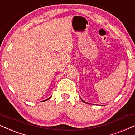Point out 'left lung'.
I'll list each match as a JSON object with an SVG mask.
<instances>
[{"label": "left lung", "mask_w": 135, "mask_h": 135, "mask_svg": "<svg viewBox=\"0 0 135 135\" xmlns=\"http://www.w3.org/2000/svg\"><path fill=\"white\" fill-rule=\"evenodd\" d=\"M81 99V100H82V99ZM82 101H83V102H86L85 101H84V100H82Z\"/></svg>", "instance_id": "left-lung-1"}]
</instances>
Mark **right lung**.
<instances>
[{"mask_svg":"<svg viewBox=\"0 0 135 135\" xmlns=\"http://www.w3.org/2000/svg\"><path fill=\"white\" fill-rule=\"evenodd\" d=\"M50 98H51V97H50V98H48V99H46V100H44V101H46V100H48V99H50Z\"/></svg>","mask_w":135,"mask_h":135,"instance_id":"1","label":"right lung"}]
</instances>
